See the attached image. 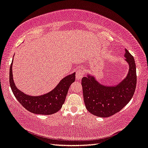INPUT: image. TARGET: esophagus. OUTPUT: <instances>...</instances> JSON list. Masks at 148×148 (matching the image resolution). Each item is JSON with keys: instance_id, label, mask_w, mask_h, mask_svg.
<instances>
[{"instance_id": "34e87169", "label": "esophagus", "mask_w": 148, "mask_h": 148, "mask_svg": "<svg viewBox=\"0 0 148 148\" xmlns=\"http://www.w3.org/2000/svg\"><path fill=\"white\" fill-rule=\"evenodd\" d=\"M84 71L82 69H78L77 70L76 74V78L77 80H79V79L82 78V77L84 76Z\"/></svg>"}]
</instances>
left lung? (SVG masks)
I'll list each match as a JSON object with an SVG mask.
<instances>
[{
	"mask_svg": "<svg viewBox=\"0 0 148 148\" xmlns=\"http://www.w3.org/2000/svg\"><path fill=\"white\" fill-rule=\"evenodd\" d=\"M129 70L125 79L116 86H105L88 74L82 79L84 100L88 111L99 117H109L120 111L133 97L136 87L134 58L125 49Z\"/></svg>",
	"mask_w": 148,
	"mask_h": 148,
	"instance_id": "8db88e82",
	"label": "left lung"
}]
</instances>
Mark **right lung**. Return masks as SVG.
Segmentation results:
<instances>
[{
  "instance_id": "obj_1",
  "label": "right lung",
  "mask_w": 148,
  "mask_h": 148,
  "mask_svg": "<svg viewBox=\"0 0 148 148\" xmlns=\"http://www.w3.org/2000/svg\"><path fill=\"white\" fill-rule=\"evenodd\" d=\"M12 63L13 60L10 65L9 76L10 88L16 99L25 109L32 113L48 115L55 113L61 109L70 86L75 81V72L62 78L58 85L49 93L39 96L29 95L16 86L13 79Z\"/></svg>"
}]
</instances>
